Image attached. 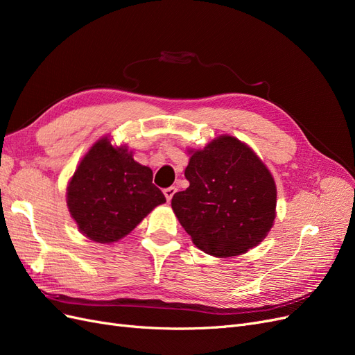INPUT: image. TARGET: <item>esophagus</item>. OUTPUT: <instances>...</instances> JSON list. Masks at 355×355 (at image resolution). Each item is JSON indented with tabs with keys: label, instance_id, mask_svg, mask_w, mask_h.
Segmentation results:
<instances>
[{
	"label": "esophagus",
	"instance_id": "esophagus-1",
	"mask_svg": "<svg viewBox=\"0 0 355 355\" xmlns=\"http://www.w3.org/2000/svg\"><path fill=\"white\" fill-rule=\"evenodd\" d=\"M176 191H178L176 187H170V188H166V189H164V196H166V198H167L168 202H170L171 198H173V196L176 194Z\"/></svg>",
	"mask_w": 355,
	"mask_h": 355
}]
</instances>
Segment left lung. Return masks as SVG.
<instances>
[{
    "instance_id": "left-lung-1",
    "label": "left lung",
    "mask_w": 355,
    "mask_h": 355,
    "mask_svg": "<svg viewBox=\"0 0 355 355\" xmlns=\"http://www.w3.org/2000/svg\"><path fill=\"white\" fill-rule=\"evenodd\" d=\"M189 154V187L176 192L171 209L192 243L216 257L253 249L275 219L277 188L270 170L250 146L228 135Z\"/></svg>"
}]
</instances>
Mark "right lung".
Returning a JSON list of instances; mask_svg holds the SVG:
<instances>
[{
  "mask_svg": "<svg viewBox=\"0 0 355 355\" xmlns=\"http://www.w3.org/2000/svg\"><path fill=\"white\" fill-rule=\"evenodd\" d=\"M166 197L153 184V170L139 164L127 146L108 137L83 157L69 180L67 204L85 237L114 243L133 231Z\"/></svg>",
  "mask_w": 355,
  "mask_h": 355,
  "instance_id": "obj_1",
  "label": "right lung"
}]
</instances>
